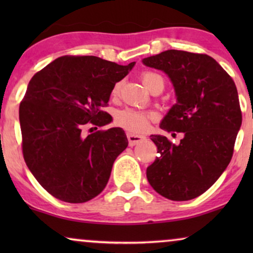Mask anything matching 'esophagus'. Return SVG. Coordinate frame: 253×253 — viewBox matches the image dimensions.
Segmentation results:
<instances>
[{
  "label": "esophagus",
  "instance_id": "esophagus-1",
  "mask_svg": "<svg viewBox=\"0 0 253 253\" xmlns=\"http://www.w3.org/2000/svg\"><path fill=\"white\" fill-rule=\"evenodd\" d=\"M144 139H145L144 136H138V134L127 133V140H129L130 146H134V145L139 144L140 141H143Z\"/></svg>",
  "mask_w": 253,
  "mask_h": 253
}]
</instances>
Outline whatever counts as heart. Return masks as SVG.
<instances>
[{"label": "heart", "mask_w": 253, "mask_h": 253, "mask_svg": "<svg viewBox=\"0 0 253 253\" xmlns=\"http://www.w3.org/2000/svg\"><path fill=\"white\" fill-rule=\"evenodd\" d=\"M161 78V76L152 71H146L141 75V81L150 88L155 79ZM162 79V78H161ZM121 88H122V82H117L113 85L112 94L113 98H117L120 95ZM155 119V114L153 112H148V110H138L132 108H126L119 110L115 114V123L124 130L129 131L131 133H143L148 129L150 122Z\"/></svg>", "instance_id": "heart-1"}]
</instances>
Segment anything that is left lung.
I'll use <instances>...</instances> for the list:
<instances>
[{
  "label": "left lung",
  "instance_id": "obj_1",
  "mask_svg": "<svg viewBox=\"0 0 253 253\" xmlns=\"http://www.w3.org/2000/svg\"><path fill=\"white\" fill-rule=\"evenodd\" d=\"M143 62L165 71L177 95L160 127L184 133L178 145L151 136L159 157L146 169L148 183L170 200L193 199L216 182L233 158L242 124L236 85L206 54L169 49Z\"/></svg>",
  "mask_w": 253,
  "mask_h": 253
}]
</instances>
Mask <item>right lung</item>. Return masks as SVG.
Here are the masks:
<instances>
[{"mask_svg": "<svg viewBox=\"0 0 253 253\" xmlns=\"http://www.w3.org/2000/svg\"><path fill=\"white\" fill-rule=\"evenodd\" d=\"M133 65L67 55L30 81L19 105L24 160L55 198L85 203L106 188L127 139L121 127H98L112 121L102 108L108 106L113 85Z\"/></svg>", "mask_w": 253, "mask_h": 253, "instance_id": "add662e5", "label": "right lung"}]
</instances>
